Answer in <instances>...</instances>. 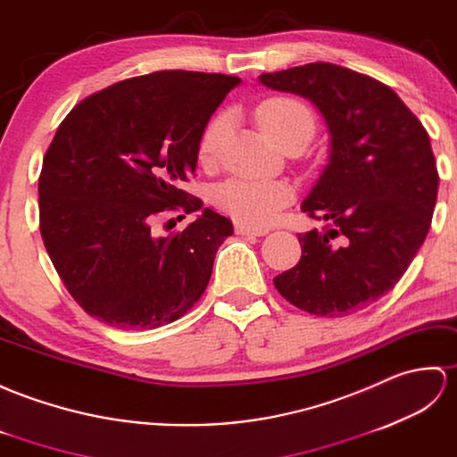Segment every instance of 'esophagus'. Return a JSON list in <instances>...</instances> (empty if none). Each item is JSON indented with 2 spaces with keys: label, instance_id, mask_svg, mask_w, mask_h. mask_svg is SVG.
<instances>
[{
  "label": "esophagus",
  "instance_id": "esophagus-1",
  "mask_svg": "<svg viewBox=\"0 0 457 457\" xmlns=\"http://www.w3.org/2000/svg\"><path fill=\"white\" fill-rule=\"evenodd\" d=\"M235 230H237V235H240V237H263V235H268L266 228L246 227V225H240V222L235 227Z\"/></svg>",
  "mask_w": 457,
  "mask_h": 457
}]
</instances>
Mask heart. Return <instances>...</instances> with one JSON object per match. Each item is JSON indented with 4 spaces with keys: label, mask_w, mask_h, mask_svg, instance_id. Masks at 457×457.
<instances>
[{
    "label": "heart",
    "mask_w": 457,
    "mask_h": 457,
    "mask_svg": "<svg viewBox=\"0 0 457 457\" xmlns=\"http://www.w3.org/2000/svg\"><path fill=\"white\" fill-rule=\"evenodd\" d=\"M258 125L281 146L287 138H312L317 119L307 104L295 97H270L256 107ZM227 115H215L203 129L197 143V158L203 166L215 164L219 148L227 133ZM217 205L248 227H268L293 201V189L283 181H258L232 178L212 191Z\"/></svg>",
    "instance_id": "heart-1"
}]
</instances>
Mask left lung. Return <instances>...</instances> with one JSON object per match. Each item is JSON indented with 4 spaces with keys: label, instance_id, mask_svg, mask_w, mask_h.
Segmentation results:
<instances>
[{
    "label": "left lung",
    "instance_id": "1",
    "mask_svg": "<svg viewBox=\"0 0 457 457\" xmlns=\"http://www.w3.org/2000/svg\"><path fill=\"white\" fill-rule=\"evenodd\" d=\"M260 82L311 99L330 130L328 166L301 205L328 230L299 235V263L273 286L314 317L366 309L397 286L428 235L438 170L427 129L389 86L344 66L312 62Z\"/></svg>",
    "mask_w": 457,
    "mask_h": 457
}]
</instances>
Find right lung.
Segmentation results:
<instances>
[{
  "mask_svg": "<svg viewBox=\"0 0 457 457\" xmlns=\"http://www.w3.org/2000/svg\"><path fill=\"white\" fill-rule=\"evenodd\" d=\"M240 78L162 70L109 86L70 111L38 178L45 248L70 295L125 330L164 327L195 305L232 222L212 209L158 237L162 212H194L184 189L211 115Z\"/></svg>",
  "mask_w": 457,
  "mask_h": 457,
  "instance_id": "add662e5",
  "label": "right lung"
}]
</instances>
